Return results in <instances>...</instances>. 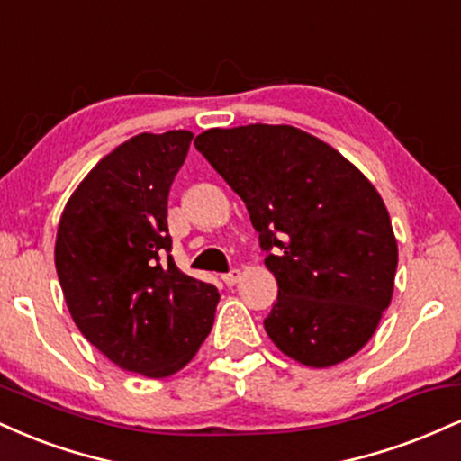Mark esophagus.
I'll return each instance as SVG.
<instances>
[{
	"label": "esophagus",
	"instance_id": "obj_1",
	"mask_svg": "<svg viewBox=\"0 0 461 461\" xmlns=\"http://www.w3.org/2000/svg\"><path fill=\"white\" fill-rule=\"evenodd\" d=\"M240 271H238V268H231L230 273H225L223 275V282L227 284V285H234V284H238V279H240Z\"/></svg>",
	"mask_w": 461,
	"mask_h": 461
}]
</instances>
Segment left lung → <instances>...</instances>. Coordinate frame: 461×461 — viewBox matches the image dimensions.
<instances>
[{
  "mask_svg": "<svg viewBox=\"0 0 461 461\" xmlns=\"http://www.w3.org/2000/svg\"><path fill=\"white\" fill-rule=\"evenodd\" d=\"M197 151L245 201L277 301L264 330L305 366L345 362L393 299L396 240L382 197L333 147L290 125L208 130Z\"/></svg>",
  "mask_w": 461,
  "mask_h": 461,
  "instance_id": "8db88e82",
  "label": "left lung"
}]
</instances>
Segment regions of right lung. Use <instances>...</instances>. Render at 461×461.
<instances>
[{
  "label": "right lung",
  "mask_w": 461,
  "mask_h": 461,
  "mask_svg": "<svg viewBox=\"0 0 461 461\" xmlns=\"http://www.w3.org/2000/svg\"><path fill=\"white\" fill-rule=\"evenodd\" d=\"M190 140L173 130L116 147L71 194L56 236L58 279L77 330L119 368L153 379L194 357L219 303L216 285L171 258L168 190Z\"/></svg>",
  "instance_id": "right-lung-1"
}]
</instances>
